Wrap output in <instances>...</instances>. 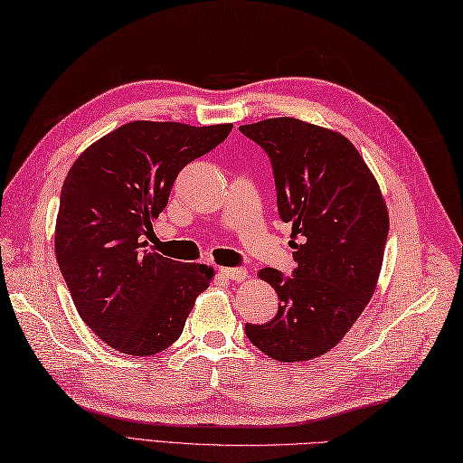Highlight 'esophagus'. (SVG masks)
<instances>
[{"mask_svg":"<svg viewBox=\"0 0 463 463\" xmlns=\"http://www.w3.org/2000/svg\"><path fill=\"white\" fill-rule=\"evenodd\" d=\"M221 274L224 279H229V280H244L247 279V269H242V267H237V269H231V267H224V269H221Z\"/></svg>","mask_w":463,"mask_h":463,"instance_id":"1","label":"esophagus"}]
</instances>
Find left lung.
<instances>
[{
	"label": "left lung",
	"instance_id": "8db88e82",
	"mask_svg": "<svg viewBox=\"0 0 463 463\" xmlns=\"http://www.w3.org/2000/svg\"><path fill=\"white\" fill-rule=\"evenodd\" d=\"M269 155L279 214L292 224L297 269H262L279 294L267 324H244L267 356L302 362L336 346L366 308L388 239L378 183L354 145L322 127L279 117L239 127Z\"/></svg>",
	"mask_w": 463,
	"mask_h": 463
}]
</instances>
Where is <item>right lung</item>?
Listing matches in <instances>:
<instances>
[{"instance_id":"right-lung-1","label":"right lung","mask_w":463,"mask_h":463,"mask_svg":"<svg viewBox=\"0 0 463 463\" xmlns=\"http://www.w3.org/2000/svg\"><path fill=\"white\" fill-rule=\"evenodd\" d=\"M231 123H127L80 155L65 176L55 254L75 308L111 348L153 356L179 340L213 269L146 249L151 221L184 165L221 145Z\"/></svg>"}]
</instances>
